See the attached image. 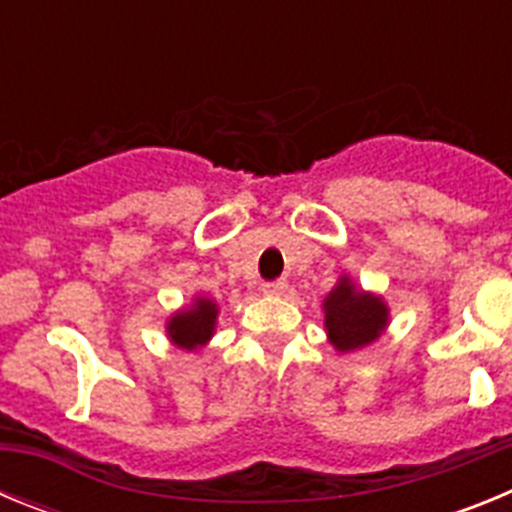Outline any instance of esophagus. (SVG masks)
I'll return each instance as SVG.
<instances>
[{
	"label": "esophagus",
	"mask_w": 512,
	"mask_h": 512,
	"mask_svg": "<svg viewBox=\"0 0 512 512\" xmlns=\"http://www.w3.org/2000/svg\"><path fill=\"white\" fill-rule=\"evenodd\" d=\"M264 295H284L287 292V282L284 279H277V282H264L261 284Z\"/></svg>",
	"instance_id": "obj_1"
}]
</instances>
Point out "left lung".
Listing matches in <instances>:
<instances>
[{
	"label": "left lung",
	"mask_w": 512,
	"mask_h": 512,
	"mask_svg": "<svg viewBox=\"0 0 512 512\" xmlns=\"http://www.w3.org/2000/svg\"><path fill=\"white\" fill-rule=\"evenodd\" d=\"M325 310V330H328L330 343L341 351H356L382 336L390 320V310L382 297L372 292H361L348 277L338 279V284L330 289V295L323 302Z\"/></svg>",
	"instance_id": "left-lung-1"
}]
</instances>
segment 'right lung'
Instances as JSON below:
<instances>
[{
    "label": "right lung",
    "instance_id": "add662e5",
    "mask_svg": "<svg viewBox=\"0 0 512 512\" xmlns=\"http://www.w3.org/2000/svg\"><path fill=\"white\" fill-rule=\"evenodd\" d=\"M217 323V305L207 297H197L192 302V307H184V310L174 312L166 325V333H169L171 343H176L179 348H200L215 333Z\"/></svg>",
    "mask_w": 512,
    "mask_h": 512
}]
</instances>
